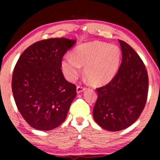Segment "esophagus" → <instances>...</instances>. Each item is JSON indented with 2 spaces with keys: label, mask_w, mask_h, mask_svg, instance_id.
<instances>
[{
  "label": "esophagus",
  "mask_w": 160,
  "mask_h": 160,
  "mask_svg": "<svg viewBox=\"0 0 160 160\" xmlns=\"http://www.w3.org/2000/svg\"><path fill=\"white\" fill-rule=\"evenodd\" d=\"M85 90H86V88L82 87V86H78V87H77V93H80Z\"/></svg>",
  "instance_id": "esophagus-1"
}]
</instances>
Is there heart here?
Returning a JSON list of instances; mask_svg holds the SVG:
<instances>
[{
  "label": "heart",
  "instance_id": "obj_1",
  "mask_svg": "<svg viewBox=\"0 0 160 160\" xmlns=\"http://www.w3.org/2000/svg\"><path fill=\"white\" fill-rule=\"evenodd\" d=\"M120 59L121 50L117 45L93 41L77 47L72 56H65L62 68L66 78L74 81L80 74L81 66H84V74L92 83L101 86L114 78Z\"/></svg>",
  "mask_w": 160,
  "mask_h": 160
}]
</instances>
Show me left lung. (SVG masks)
I'll return each instance as SVG.
<instances>
[{
	"label": "left lung",
	"instance_id": "left-lung-1",
	"mask_svg": "<svg viewBox=\"0 0 160 160\" xmlns=\"http://www.w3.org/2000/svg\"><path fill=\"white\" fill-rule=\"evenodd\" d=\"M122 62L108 85L98 88L93 118L99 126L116 132L131 126L144 110L148 93V76L144 62L128 43L119 40Z\"/></svg>",
	"mask_w": 160,
	"mask_h": 160
}]
</instances>
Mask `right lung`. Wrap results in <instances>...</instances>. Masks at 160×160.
Masks as SVG:
<instances>
[{
	"label": "right lung",
	"mask_w": 160,
	"mask_h": 160,
	"mask_svg": "<svg viewBox=\"0 0 160 160\" xmlns=\"http://www.w3.org/2000/svg\"><path fill=\"white\" fill-rule=\"evenodd\" d=\"M76 42L64 38L36 42L24 51L14 68V100L25 120L35 129H53L67 117L77 92L74 84L64 78L62 59Z\"/></svg>",
	"instance_id": "1"
}]
</instances>
